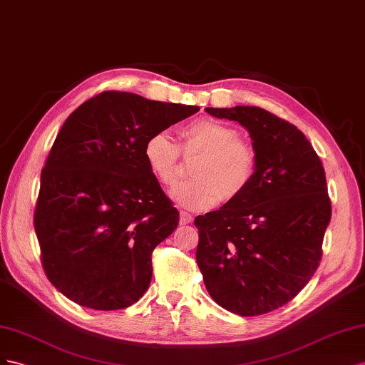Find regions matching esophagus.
<instances>
[{
  "label": "esophagus",
  "instance_id": "obj_1",
  "mask_svg": "<svg viewBox=\"0 0 365 365\" xmlns=\"http://www.w3.org/2000/svg\"><path fill=\"white\" fill-rule=\"evenodd\" d=\"M192 222V215L186 211H180V225H188Z\"/></svg>",
  "mask_w": 365,
  "mask_h": 365
}]
</instances>
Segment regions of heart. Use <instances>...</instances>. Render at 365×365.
<instances>
[{
  "label": "heart",
  "mask_w": 365,
  "mask_h": 365,
  "mask_svg": "<svg viewBox=\"0 0 365 365\" xmlns=\"http://www.w3.org/2000/svg\"><path fill=\"white\" fill-rule=\"evenodd\" d=\"M185 153L202 151L195 159L192 179L177 183L171 199L188 210L205 211L218 202H232L252 183L258 154L240 133L225 122L203 118L186 123L180 130ZM180 148L168 133L151 134L143 145V159L162 185L171 186L179 174Z\"/></svg>",
  "instance_id": "obj_1"
}]
</instances>
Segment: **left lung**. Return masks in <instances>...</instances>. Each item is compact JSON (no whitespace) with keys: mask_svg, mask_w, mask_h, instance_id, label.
Listing matches in <instances>:
<instances>
[{"mask_svg":"<svg viewBox=\"0 0 365 365\" xmlns=\"http://www.w3.org/2000/svg\"><path fill=\"white\" fill-rule=\"evenodd\" d=\"M206 113L249 131L258 166L240 197L195 217L197 264L218 306L263 315L295 298L319 266L331 217L324 166L295 125L263 108Z\"/></svg>","mask_w":365,"mask_h":365,"instance_id":"1","label":"left lung"}]
</instances>
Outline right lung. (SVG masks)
Masks as SVG:
<instances>
[{"mask_svg":"<svg viewBox=\"0 0 365 365\" xmlns=\"http://www.w3.org/2000/svg\"><path fill=\"white\" fill-rule=\"evenodd\" d=\"M199 110L103 91L67 118L41 171L34 217L41 262L62 295L118 310L145 294L151 254L174 232L179 211L147 166L143 145Z\"/></svg>","mask_w":365,"mask_h":365,"instance_id":"right-lung-1","label":"right lung"}]
</instances>
